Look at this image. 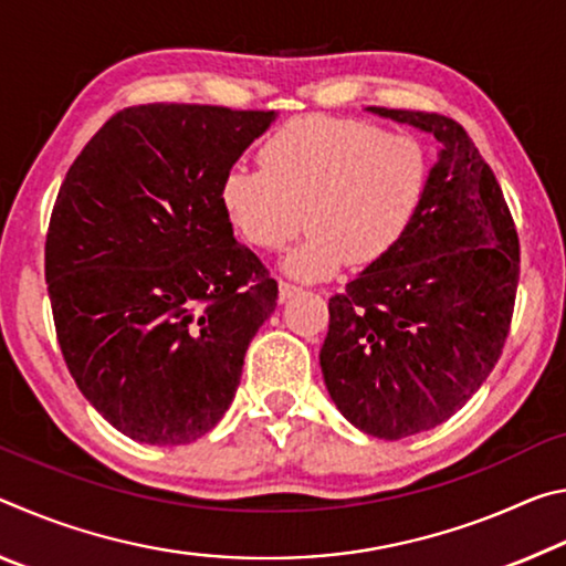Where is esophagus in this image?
<instances>
[{
	"label": "esophagus",
	"mask_w": 566,
	"mask_h": 566,
	"mask_svg": "<svg viewBox=\"0 0 566 566\" xmlns=\"http://www.w3.org/2000/svg\"><path fill=\"white\" fill-rule=\"evenodd\" d=\"M296 292H300V286L292 284V282H280V302H286L290 296H294Z\"/></svg>",
	"instance_id": "obj_1"
}]
</instances>
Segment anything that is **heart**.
<instances>
[{"mask_svg":"<svg viewBox=\"0 0 566 566\" xmlns=\"http://www.w3.org/2000/svg\"><path fill=\"white\" fill-rule=\"evenodd\" d=\"M260 165L227 171L222 207L237 234L262 252H280L306 222L310 237L284 260L300 280H324L344 262L379 264L409 232L429 185V155L417 137L327 114L274 129Z\"/></svg>","mask_w":566,"mask_h":566,"instance_id":"1","label":"heart"}]
</instances>
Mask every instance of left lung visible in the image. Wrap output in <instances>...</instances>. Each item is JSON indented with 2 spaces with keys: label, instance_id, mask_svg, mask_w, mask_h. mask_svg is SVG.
<instances>
[{
  "label": "left lung",
  "instance_id": "1",
  "mask_svg": "<svg viewBox=\"0 0 566 566\" xmlns=\"http://www.w3.org/2000/svg\"><path fill=\"white\" fill-rule=\"evenodd\" d=\"M369 109L432 132L442 151L395 252L329 300L319 361L354 427L401 439L457 415L490 377L514 314L520 237L462 124L437 112Z\"/></svg>",
  "mask_w": 566,
  "mask_h": 566
}]
</instances>
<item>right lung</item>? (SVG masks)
Here are the masks:
<instances>
[{"label": "right lung", "instance_id": "obj_1", "mask_svg": "<svg viewBox=\"0 0 566 566\" xmlns=\"http://www.w3.org/2000/svg\"><path fill=\"white\" fill-rule=\"evenodd\" d=\"M274 112L124 107L56 195L44 276L60 349L92 407L145 444H189L224 417L276 282L239 244L222 181Z\"/></svg>", "mask_w": 566, "mask_h": 566}]
</instances>
